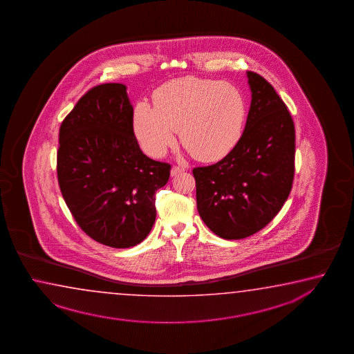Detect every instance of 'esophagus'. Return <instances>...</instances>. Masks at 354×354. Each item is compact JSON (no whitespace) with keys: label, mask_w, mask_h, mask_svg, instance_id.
<instances>
[{"label":"esophagus","mask_w":354,"mask_h":354,"mask_svg":"<svg viewBox=\"0 0 354 354\" xmlns=\"http://www.w3.org/2000/svg\"><path fill=\"white\" fill-rule=\"evenodd\" d=\"M182 172H185V168L180 167V166H174L172 169H171V176L174 177V176H177V174H182Z\"/></svg>","instance_id":"1"}]
</instances>
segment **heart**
Listing matches in <instances>:
<instances>
[{
	"label": "heart",
	"instance_id": "b5f03b06",
	"mask_svg": "<svg viewBox=\"0 0 354 354\" xmlns=\"http://www.w3.org/2000/svg\"><path fill=\"white\" fill-rule=\"evenodd\" d=\"M247 118L245 97L236 86L206 78H177L156 91L153 109L138 103L135 132L142 147L161 157L180 131V142L202 162L222 160L237 146Z\"/></svg>",
	"mask_w": 354,
	"mask_h": 354
}]
</instances>
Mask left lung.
Here are the masks:
<instances>
[{"label": "left lung", "mask_w": 354, "mask_h": 354, "mask_svg": "<svg viewBox=\"0 0 354 354\" xmlns=\"http://www.w3.org/2000/svg\"><path fill=\"white\" fill-rule=\"evenodd\" d=\"M251 107L237 146L223 160L193 169L197 209L211 231L242 239L281 211L295 176L296 132L290 111L262 76L247 72Z\"/></svg>", "instance_id": "8db88e82"}]
</instances>
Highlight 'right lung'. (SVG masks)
Wrapping results in <instances>:
<instances>
[{
	"instance_id": "1",
	"label": "right lung",
	"mask_w": 354,
	"mask_h": 354,
	"mask_svg": "<svg viewBox=\"0 0 354 354\" xmlns=\"http://www.w3.org/2000/svg\"><path fill=\"white\" fill-rule=\"evenodd\" d=\"M169 169L138 146L124 84L93 87L59 127L58 185L73 218L98 243L129 248L147 237L154 194Z\"/></svg>"
}]
</instances>
